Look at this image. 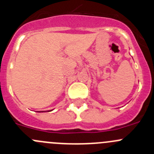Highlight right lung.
I'll list each match as a JSON object with an SVG mask.
<instances>
[{
    "mask_svg": "<svg viewBox=\"0 0 154 154\" xmlns=\"http://www.w3.org/2000/svg\"><path fill=\"white\" fill-rule=\"evenodd\" d=\"M53 109H51V110H50V111H48V112H51V111H52ZM38 112H46V111H38Z\"/></svg>",
    "mask_w": 154,
    "mask_h": 154,
    "instance_id": "right-lung-1",
    "label": "right lung"
}]
</instances>
